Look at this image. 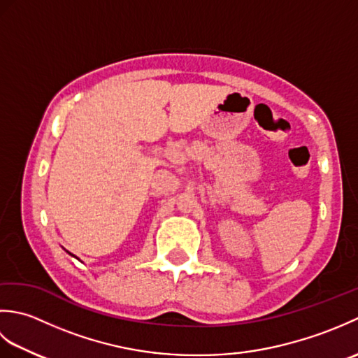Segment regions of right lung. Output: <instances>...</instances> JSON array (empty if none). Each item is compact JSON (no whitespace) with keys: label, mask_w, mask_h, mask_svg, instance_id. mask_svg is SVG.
<instances>
[{"label":"right lung","mask_w":358,"mask_h":358,"mask_svg":"<svg viewBox=\"0 0 358 358\" xmlns=\"http://www.w3.org/2000/svg\"><path fill=\"white\" fill-rule=\"evenodd\" d=\"M69 254H71V252H69ZM71 255H72V254H71Z\"/></svg>","instance_id":"obj_1"}]
</instances>
